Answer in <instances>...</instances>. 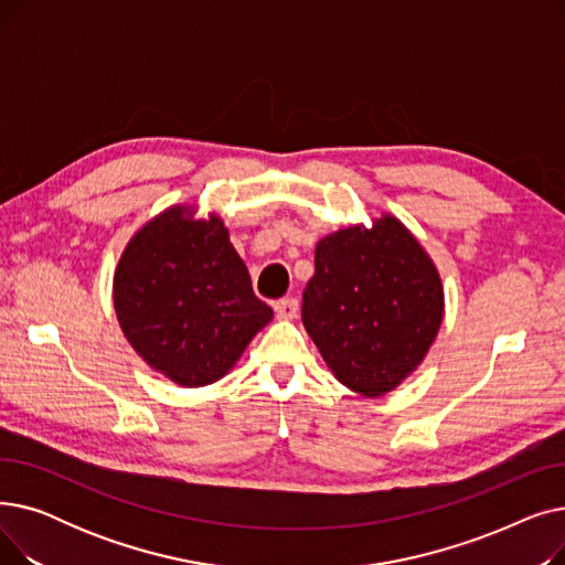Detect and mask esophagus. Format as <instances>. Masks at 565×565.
Listing matches in <instances>:
<instances>
[{
    "label": "esophagus",
    "instance_id": "1",
    "mask_svg": "<svg viewBox=\"0 0 565 565\" xmlns=\"http://www.w3.org/2000/svg\"><path fill=\"white\" fill-rule=\"evenodd\" d=\"M275 311L279 318H286V320H292L295 316H298L300 311V302L295 298H284V300H277L275 302Z\"/></svg>",
    "mask_w": 565,
    "mask_h": 565
}]
</instances>
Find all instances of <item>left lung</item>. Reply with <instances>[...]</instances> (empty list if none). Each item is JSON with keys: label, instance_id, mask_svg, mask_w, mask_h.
<instances>
[{"label": "left lung", "instance_id": "1", "mask_svg": "<svg viewBox=\"0 0 565 565\" xmlns=\"http://www.w3.org/2000/svg\"><path fill=\"white\" fill-rule=\"evenodd\" d=\"M441 316L435 265L396 217L341 228L318 243L302 322L348 390L392 392L424 362Z\"/></svg>", "mask_w": 565, "mask_h": 565}]
</instances>
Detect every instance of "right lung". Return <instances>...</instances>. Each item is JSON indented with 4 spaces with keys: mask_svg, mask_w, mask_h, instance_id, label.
<instances>
[{
    "mask_svg": "<svg viewBox=\"0 0 565 565\" xmlns=\"http://www.w3.org/2000/svg\"><path fill=\"white\" fill-rule=\"evenodd\" d=\"M114 309L130 345L181 387L228 373L273 320L220 217L173 205L126 247L114 275Z\"/></svg>",
    "mask_w": 565,
    "mask_h": 565,
    "instance_id": "add662e5",
    "label": "right lung"
}]
</instances>
